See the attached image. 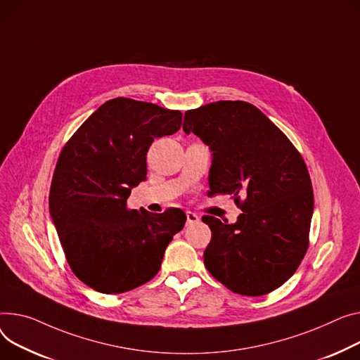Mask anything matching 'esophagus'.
<instances>
[{
	"mask_svg": "<svg viewBox=\"0 0 360 360\" xmlns=\"http://www.w3.org/2000/svg\"><path fill=\"white\" fill-rule=\"evenodd\" d=\"M200 221V215L193 212V211H186V226H191V224H195Z\"/></svg>",
	"mask_w": 360,
	"mask_h": 360,
	"instance_id": "esophagus-1",
	"label": "esophagus"
}]
</instances>
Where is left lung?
<instances>
[{
    "label": "left lung",
    "mask_w": 360,
    "mask_h": 360,
    "mask_svg": "<svg viewBox=\"0 0 360 360\" xmlns=\"http://www.w3.org/2000/svg\"><path fill=\"white\" fill-rule=\"evenodd\" d=\"M182 129L212 152L210 194H229L243 211L234 224L204 215L211 229L205 268L236 294H269L295 274L308 249L314 194L302 156L245 101L188 110Z\"/></svg>",
    "instance_id": "left-lung-1"
}]
</instances>
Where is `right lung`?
I'll return each mask as SVG.
<instances>
[{"label":"right lung","mask_w":360,"mask_h":360,"mask_svg":"<svg viewBox=\"0 0 360 360\" xmlns=\"http://www.w3.org/2000/svg\"><path fill=\"white\" fill-rule=\"evenodd\" d=\"M181 124V111L118 97L92 112L63 146L49 208L69 266L89 288L122 294L149 282L184 229L179 208L155 214L127 207L131 188L146 179L152 141Z\"/></svg>","instance_id":"obj_1"}]
</instances>
